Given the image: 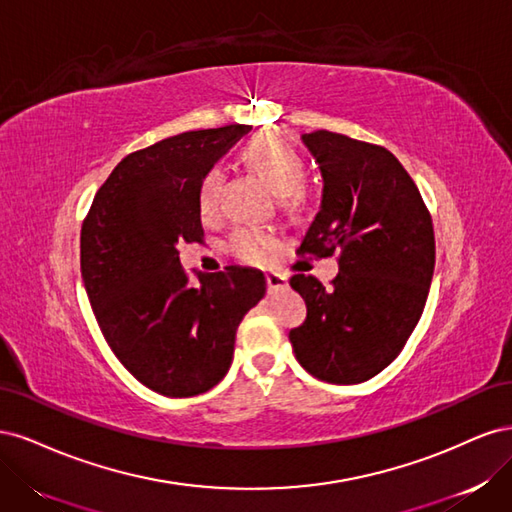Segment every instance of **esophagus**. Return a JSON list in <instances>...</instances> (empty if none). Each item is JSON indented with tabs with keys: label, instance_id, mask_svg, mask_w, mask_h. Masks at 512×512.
Segmentation results:
<instances>
[{
	"label": "esophagus",
	"instance_id": "1",
	"mask_svg": "<svg viewBox=\"0 0 512 512\" xmlns=\"http://www.w3.org/2000/svg\"><path fill=\"white\" fill-rule=\"evenodd\" d=\"M267 288H269V292L288 288V277L282 273H267Z\"/></svg>",
	"mask_w": 512,
	"mask_h": 512
}]
</instances>
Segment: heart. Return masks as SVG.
Listing matches in <instances>:
<instances>
[{
    "label": "heart",
    "mask_w": 512,
    "mask_h": 512,
    "mask_svg": "<svg viewBox=\"0 0 512 512\" xmlns=\"http://www.w3.org/2000/svg\"><path fill=\"white\" fill-rule=\"evenodd\" d=\"M243 160L252 170L265 179L271 190L284 198H294L299 194L305 179V160L290 141L282 134L262 132L243 147ZM222 170L209 168L200 179L196 192L198 213L203 218H213L220 207L222 190ZM275 237L271 232L256 226H239L228 239V252L245 265H265L275 250Z\"/></svg>",
    "instance_id": "b5f03b06"
}]
</instances>
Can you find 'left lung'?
<instances>
[{"instance_id":"obj_1","label":"left lung","mask_w":512,"mask_h":512,"mask_svg":"<svg viewBox=\"0 0 512 512\" xmlns=\"http://www.w3.org/2000/svg\"><path fill=\"white\" fill-rule=\"evenodd\" d=\"M303 143L324 190L299 254H335L339 273L331 288L314 275L290 277L307 318L288 337L318 380L359 384L397 359L421 320L436 265L431 215L389 149L329 130Z\"/></svg>"}]
</instances>
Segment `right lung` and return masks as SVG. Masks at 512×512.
<instances>
[{
  "instance_id": "1",
  "label": "right lung",
  "mask_w": 512,
  "mask_h": 512,
  "mask_svg": "<svg viewBox=\"0 0 512 512\" xmlns=\"http://www.w3.org/2000/svg\"><path fill=\"white\" fill-rule=\"evenodd\" d=\"M252 126L183 132L123 158L81 228V273L100 331L121 365L166 397L213 389L232 363L243 316L265 297L258 269L185 275L181 243L205 237L203 175Z\"/></svg>"
}]
</instances>
